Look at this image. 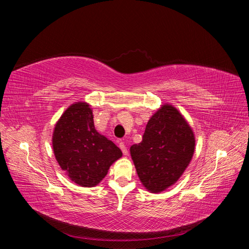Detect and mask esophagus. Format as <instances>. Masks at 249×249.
Wrapping results in <instances>:
<instances>
[{
	"label": "esophagus",
	"instance_id": "obj_1",
	"mask_svg": "<svg viewBox=\"0 0 249 249\" xmlns=\"http://www.w3.org/2000/svg\"><path fill=\"white\" fill-rule=\"evenodd\" d=\"M119 147H120V149L123 150V153H124V156H127V154H129V152H127V148H126V146H125V144H124V142H119Z\"/></svg>",
	"mask_w": 249,
	"mask_h": 249
}]
</instances>
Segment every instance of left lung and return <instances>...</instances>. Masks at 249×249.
Listing matches in <instances>:
<instances>
[{
    "mask_svg": "<svg viewBox=\"0 0 249 249\" xmlns=\"http://www.w3.org/2000/svg\"><path fill=\"white\" fill-rule=\"evenodd\" d=\"M194 147L191 126L177 108L166 104L150 117L142 141L132 145L130 152L142 185L159 193L183 175Z\"/></svg>",
    "mask_w": 249,
    "mask_h": 249,
    "instance_id": "left-lung-1",
    "label": "left lung"
}]
</instances>
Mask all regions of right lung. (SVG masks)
Instances as JSON below:
<instances>
[{
    "instance_id": "add662e5",
    "label": "right lung",
    "mask_w": 249,
    "mask_h": 249,
    "mask_svg": "<svg viewBox=\"0 0 249 249\" xmlns=\"http://www.w3.org/2000/svg\"><path fill=\"white\" fill-rule=\"evenodd\" d=\"M52 143L60 167L82 187L96 186L123 156L114 143L95 130L92 110L85 102L74 103L64 111Z\"/></svg>"
}]
</instances>
